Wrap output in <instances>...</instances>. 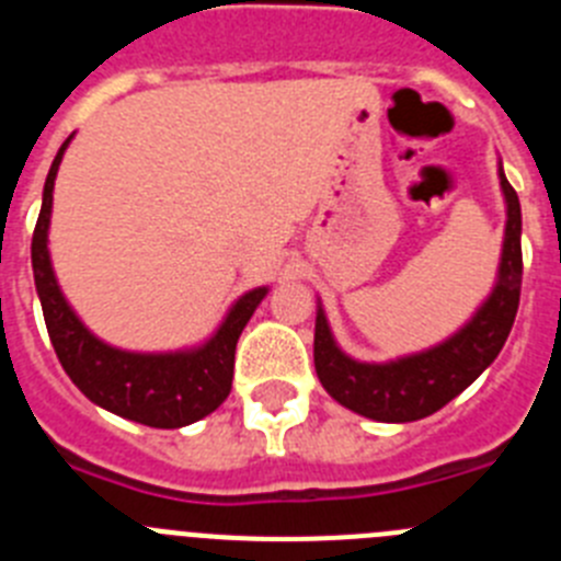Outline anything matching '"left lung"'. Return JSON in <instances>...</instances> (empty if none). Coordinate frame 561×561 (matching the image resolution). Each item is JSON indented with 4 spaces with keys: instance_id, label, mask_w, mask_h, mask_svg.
<instances>
[{
    "instance_id": "1",
    "label": "left lung",
    "mask_w": 561,
    "mask_h": 561,
    "mask_svg": "<svg viewBox=\"0 0 561 561\" xmlns=\"http://www.w3.org/2000/svg\"><path fill=\"white\" fill-rule=\"evenodd\" d=\"M500 187L505 196V238L500 255L497 284L478 309V314L449 340L430 351L401 356L396 362H356L336 348L323 309L314 323V368L323 388L342 408L374 421L404 424L433 415L455 396L463 393L483 374L508 340L523 286V213L517 191L500 168Z\"/></svg>"
}]
</instances>
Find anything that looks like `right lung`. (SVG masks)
Masks as SVG:
<instances>
[{"instance_id":"1","label":"right lung","mask_w":561,"mask_h":561,"mask_svg":"<svg viewBox=\"0 0 561 561\" xmlns=\"http://www.w3.org/2000/svg\"><path fill=\"white\" fill-rule=\"evenodd\" d=\"M69 140L72 137L64 140L49 165L42 213L33 230V277L58 362L89 401L114 415L160 430H176L205 419L230 396L236 342L270 289L257 286L238 297L225 323L202 348L176 354H131L98 340L64 300L47 250L53 187Z\"/></svg>"}]
</instances>
